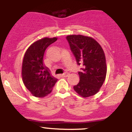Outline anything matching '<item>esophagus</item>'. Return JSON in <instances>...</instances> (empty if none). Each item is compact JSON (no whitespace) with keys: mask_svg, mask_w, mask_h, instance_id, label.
Returning <instances> with one entry per match:
<instances>
[{"mask_svg":"<svg viewBox=\"0 0 132 132\" xmlns=\"http://www.w3.org/2000/svg\"><path fill=\"white\" fill-rule=\"evenodd\" d=\"M68 76V73H64L63 74H62V75H61V77H67V76Z\"/></svg>","mask_w":132,"mask_h":132,"instance_id":"34e87169","label":"esophagus"}]
</instances>
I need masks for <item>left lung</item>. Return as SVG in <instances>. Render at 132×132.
<instances>
[{"instance_id":"8db88e82","label":"left lung","mask_w":132,"mask_h":132,"mask_svg":"<svg viewBox=\"0 0 132 132\" xmlns=\"http://www.w3.org/2000/svg\"><path fill=\"white\" fill-rule=\"evenodd\" d=\"M71 50L82 71L79 83L73 88L79 96L88 98L100 91L106 76V57L101 45L95 39L82 35L66 36Z\"/></svg>"}]
</instances>
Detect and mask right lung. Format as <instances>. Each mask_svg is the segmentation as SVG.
Listing matches in <instances>:
<instances>
[{
  "instance_id": "add662e5",
  "label": "right lung",
  "mask_w": 132,
  "mask_h": 132,
  "mask_svg": "<svg viewBox=\"0 0 132 132\" xmlns=\"http://www.w3.org/2000/svg\"><path fill=\"white\" fill-rule=\"evenodd\" d=\"M57 38L44 37L33 43L26 50L22 65V78L24 85L33 96L44 98L51 93L57 79L45 66L43 57L50 45Z\"/></svg>"
}]
</instances>
